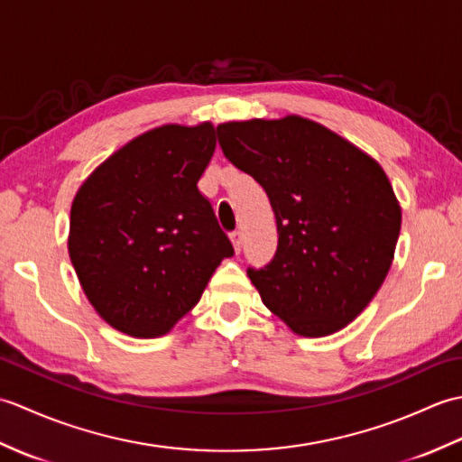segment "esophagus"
Wrapping results in <instances>:
<instances>
[{"label": "esophagus", "instance_id": "obj_1", "mask_svg": "<svg viewBox=\"0 0 462 462\" xmlns=\"http://www.w3.org/2000/svg\"><path fill=\"white\" fill-rule=\"evenodd\" d=\"M230 240H232V244H234V250H236V254H240L242 252V246H244V234L242 232H232L230 234Z\"/></svg>", "mask_w": 462, "mask_h": 462}]
</instances>
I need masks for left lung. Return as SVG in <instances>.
Wrapping results in <instances>:
<instances>
[{
	"label": "left lung",
	"mask_w": 462,
	"mask_h": 462,
	"mask_svg": "<svg viewBox=\"0 0 462 462\" xmlns=\"http://www.w3.org/2000/svg\"><path fill=\"white\" fill-rule=\"evenodd\" d=\"M222 152L266 190L278 250L248 278L303 337L343 329L393 262L401 208L387 174L356 144L298 115L218 125Z\"/></svg>",
	"instance_id": "obj_1"
}]
</instances>
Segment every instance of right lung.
Here are the masks:
<instances>
[{"label": "right lung", "mask_w": 462, "mask_h": 462, "mask_svg": "<svg viewBox=\"0 0 462 462\" xmlns=\"http://www.w3.org/2000/svg\"><path fill=\"white\" fill-rule=\"evenodd\" d=\"M214 126L164 125L111 154L77 192L69 256L97 313L131 337H159L234 256L199 180Z\"/></svg>", "instance_id": "1"}]
</instances>
